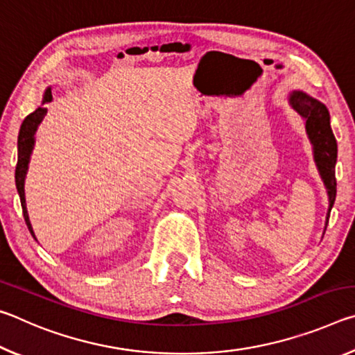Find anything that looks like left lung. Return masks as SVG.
<instances>
[{
  "label": "left lung",
  "mask_w": 355,
  "mask_h": 355,
  "mask_svg": "<svg viewBox=\"0 0 355 355\" xmlns=\"http://www.w3.org/2000/svg\"><path fill=\"white\" fill-rule=\"evenodd\" d=\"M290 105L305 120V130H307L310 142L313 144L315 163L329 196V211L326 218L327 227L330 209L334 207L336 196V141L332 128H330L329 111L326 105H322L321 101L310 97L302 91H293L290 94ZM326 227H324V232H326Z\"/></svg>",
  "instance_id": "8db88e82"
}]
</instances>
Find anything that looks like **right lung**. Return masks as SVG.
I'll return each mask as SVG.
<instances>
[{
	"label": "right lung",
	"mask_w": 355,
	"mask_h": 355,
	"mask_svg": "<svg viewBox=\"0 0 355 355\" xmlns=\"http://www.w3.org/2000/svg\"><path fill=\"white\" fill-rule=\"evenodd\" d=\"M51 98H53L51 89L48 87L44 94L42 105L51 101ZM45 114H46V107L39 106L37 110L29 114V116H26V119L23 120V123L20 127V133H19V161H17V167H15V184H17V191H19V196H20L23 216H25L26 225L29 228V232H31V235L34 236V239H35V235L33 232L31 222H29L26 200H25V177L28 172L29 156H31V152L34 148V135H35V131H37V127L40 125V122L44 120Z\"/></svg>",
	"instance_id": "add662e5"
}]
</instances>
